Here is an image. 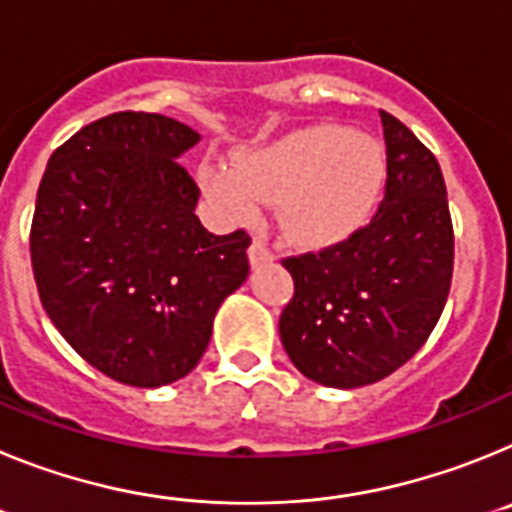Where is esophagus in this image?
Returning <instances> with one entry per match:
<instances>
[{"mask_svg":"<svg viewBox=\"0 0 512 512\" xmlns=\"http://www.w3.org/2000/svg\"><path fill=\"white\" fill-rule=\"evenodd\" d=\"M274 259V253H271V248L266 246L261 238H256V241L251 243V248H248V261H251V266L256 269V266H264L269 264V261Z\"/></svg>","mask_w":512,"mask_h":512,"instance_id":"34e87169","label":"esophagus"}]
</instances>
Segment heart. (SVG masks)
I'll return each mask as SVG.
<instances>
[{
  "label": "heart",
  "instance_id": "1",
  "mask_svg": "<svg viewBox=\"0 0 512 512\" xmlns=\"http://www.w3.org/2000/svg\"><path fill=\"white\" fill-rule=\"evenodd\" d=\"M202 182L238 217L256 215L259 202L279 205L289 241L328 248L372 220L387 182V158L369 135L312 125L241 153L235 169L210 166Z\"/></svg>",
  "mask_w": 512,
  "mask_h": 512
}]
</instances>
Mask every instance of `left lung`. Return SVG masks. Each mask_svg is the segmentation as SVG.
<instances>
[{"instance_id":"1","label":"left lung","mask_w":512,"mask_h":512,"mask_svg":"<svg viewBox=\"0 0 512 512\" xmlns=\"http://www.w3.org/2000/svg\"><path fill=\"white\" fill-rule=\"evenodd\" d=\"M387 184L377 215L348 241L284 259L295 297L279 318L292 364L312 382L354 390L418 354L441 318L454 271V228L436 156L379 112Z\"/></svg>"}]
</instances>
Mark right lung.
<instances>
[{
	"instance_id": "add662e5",
	"label": "right lung",
	"mask_w": 512,
	"mask_h": 512,
	"mask_svg": "<svg viewBox=\"0 0 512 512\" xmlns=\"http://www.w3.org/2000/svg\"><path fill=\"white\" fill-rule=\"evenodd\" d=\"M200 133L156 112H115L45 166L30 230L35 284L76 354L130 387L200 364L217 307L248 277L246 230L212 235L176 158Z\"/></svg>"
}]
</instances>
